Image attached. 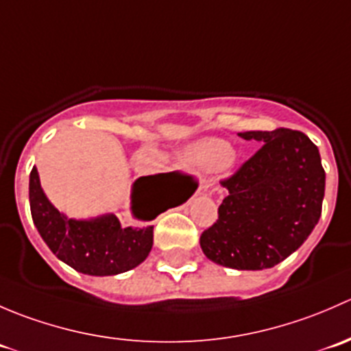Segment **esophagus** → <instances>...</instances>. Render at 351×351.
<instances>
[{
	"label": "esophagus",
	"mask_w": 351,
	"mask_h": 351,
	"mask_svg": "<svg viewBox=\"0 0 351 351\" xmlns=\"http://www.w3.org/2000/svg\"><path fill=\"white\" fill-rule=\"evenodd\" d=\"M204 190H205V185H200V186H198L197 192H198V193H202V192H204Z\"/></svg>",
	"instance_id": "esophagus-1"
}]
</instances>
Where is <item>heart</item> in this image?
Returning <instances> with one entry per match:
<instances>
[{
  "label": "heart",
  "instance_id": "obj_1",
  "mask_svg": "<svg viewBox=\"0 0 351 351\" xmlns=\"http://www.w3.org/2000/svg\"><path fill=\"white\" fill-rule=\"evenodd\" d=\"M234 156L231 144L222 139H202L185 149V159L190 166L202 171H214L229 165Z\"/></svg>",
  "mask_w": 351,
  "mask_h": 351
}]
</instances>
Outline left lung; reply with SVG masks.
<instances>
[{
	"mask_svg": "<svg viewBox=\"0 0 351 351\" xmlns=\"http://www.w3.org/2000/svg\"><path fill=\"white\" fill-rule=\"evenodd\" d=\"M239 137L263 146L221 182L228 197L200 246L222 267L265 270L299 250L316 228L326 173L317 146L299 130H250Z\"/></svg>",
	"mask_w": 351,
	"mask_h": 351,
	"instance_id": "left-lung-1",
	"label": "left lung"
}]
</instances>
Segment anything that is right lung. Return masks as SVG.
Instances as JSON below:
<instances>
[{
    "label": "right lung",
    "instance_id": "1",
    "mask_svg": "<svg viewBox=\"0 0 351 351\" xmlns=\"http://www.w3.org/2000/svg\"><path fill=\"white\" fill-rule=\"evenodd\" d=\"M182 173H158L134 182L130 204L136 222L127 228L117 215L95 219H69L45 197L37 168H32L28 183L30 212L38 234L49 250L76 271L107 277L129 271L143 263L153 247L151 221L161 212L189 200Z\"/></svg>",
    "mask_w": 351,
    "mask_h": 351
}]
</instances>
